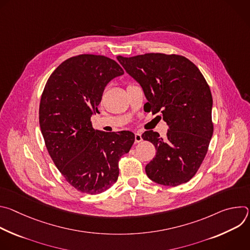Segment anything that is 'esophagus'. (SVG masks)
I'll return each instance as SVG.
<instances>
[{"instance_id": "esophagus-1", "label": "esophagus", "mask_w": 250, "mask_h": 250, "mask_svg": "<svg viewBox=\"0 0 250 250\" xmlns=\"http://www.w3.org/2000/svg\"><path fill=\"white\" fill-rule=\"evenodd\" d=\"M140 141H142L141 134L139 132H135L134 133V142H135V144H139Z\"/></svg>"}]
</instances>
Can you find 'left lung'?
Segmentation results:
<instances>
[{
    "instance_id": "8db88e82",
    "label": "left lung",
    "mask_w": 250,
    "mask_h": 250,
    "mask_svg": "<svg viewBox=\"0 0 250 250\" xmlns=\"http://www.w3.org/2000/svg\"><path fill=\"white\" fill-rule=\"evenodd\" d=\"M117 58L144 89L151 112H160L169 126L163 138L153 130L141 135L157 150L146 166L147 176L164 186L187 183L203 163L213 132L212 98L206 79L182 55L146 53Z\"/></svg>"
}]
</instances>
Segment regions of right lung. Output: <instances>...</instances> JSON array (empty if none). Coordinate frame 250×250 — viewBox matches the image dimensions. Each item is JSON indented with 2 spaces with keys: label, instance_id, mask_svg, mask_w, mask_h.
Wrapping results in <instances>:
<instances>
[{
  "label": "right lung",
  "instance_id": "obj_1",
  "mask_svg": "<svg viewBox=\"0 0 250 250\" xmlns=\"http://www.w3.org/2000/svg\"><path fill=\"white\" fill-rule=\"evenodd\" d=\"M124 74L113 59L80 54L63 61L49 76L40 104V125L47 151L65 180L77 191L99 194L119 177L120 158L134 142L130 131L95 130L105 85Z\"/></svg>",
  "mask_w": 250,
  "mask_h": 250
}]
</instances>
